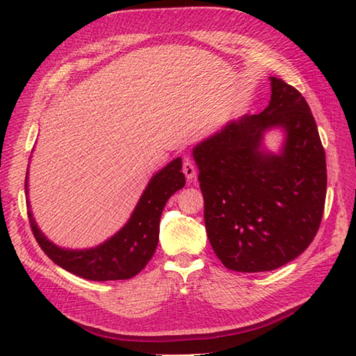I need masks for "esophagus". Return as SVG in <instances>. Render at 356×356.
<instances>
[{
  "instance_id": "34e87169",
  "label": "esophagus",
  "mask_w": 356,
  "mask_h": 356,
  "mask_svg": "<svg viewBox=\"0 0 356 356\" xmlns=\"http://www.w3.org/2000/svg\"><path fill=\"white\" fill-rule=\"evenodd\" d=\"M182 171L185 174V177L188 182H193V179L195 177V166L194 163L190 161V159H185L184 166H182Z\"/></svg>"
}]
</instances>
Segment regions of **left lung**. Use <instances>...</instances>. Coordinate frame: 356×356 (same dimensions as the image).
Masks as SVG:
<instances>
[{"label":"left lung","instance_id":"left-lung-1","mask_svg":"<svg viewBox=\"0 0 356 356\" xmlns=\"http://www.w3.org/2000/svg\"><path fill=\"white\" fill-rule=\"evenodd\" d=\"M284 131L277 154L264 134ZM209 243L226 268L274 270L312 243L326 200V154L297 88L270 78L260 115L231 120L194 147Z\"/></svg>","mask_w":356,"mask_h":356}]
</instances>
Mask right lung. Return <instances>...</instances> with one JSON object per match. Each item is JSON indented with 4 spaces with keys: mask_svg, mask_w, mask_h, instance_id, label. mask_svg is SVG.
Returning a JSON list of instances; mask_svg holds the SVG:
<instances>
[{
    "mask_svg": "<svg viewBox=\"0 0 356 356\" xmlns=\"http://www.w3.org/2000/svg\"><path fill=\"white\" fill-rule=\"evenodd\" d=\"M27 177L29 170L26 174V194L29 193ZM184 186L182 159L177 157L149 179L145 191L122 228L104 243L88 249H65L50 241L38 228L29 199L27 214L38 245L58 266L93 282L128 280L138 275L153 257L165 203Z\"/></svg>",
    "mask_w": 356,
    "mask_h": 356,
    "instance_id": "obj_1",
    "label": "right lung"
}]
</instances>
